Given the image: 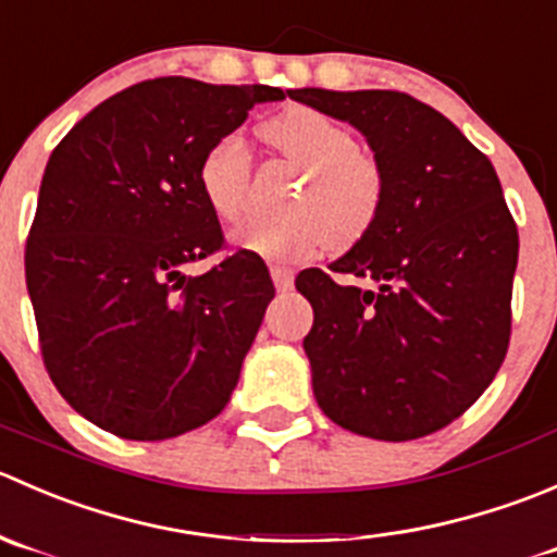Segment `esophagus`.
<instances>
[{"instance_id": "34e87169", "label": "esophagus", "mask_w": 557, "mask_h": 557, "mask_svg": "<svg viewBox=\"0 0 557 557\" xmlns=\"http://www.w3.org/2000/svg\"><path fill=\"white\" fill-rule=\"evenodd\" d=\"M271 278L276 284L278 292H289L292 284H295V273L284 265H271Z\"/></svg>"}]
</instances>
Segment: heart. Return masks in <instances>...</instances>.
I'll return each instance as SVG.
<instances>
[{
  "mask_svg": "<svg viewBox=\"0 0 557 557\" xmlns=\"http://www.w3.org/2000/svg\"><path fill=\"white\" fill-rule=\"evenodd\" d=\"M281 153L306 168L284 216H251L233 230V244L262 260L300 262L324 246L360 240L376 222L384 200V170L373 153L357 148L355 132L311 108H295L268 124ZM251 153L240 132H227L206 148L197 184L213 216L233 222L249 191Z\"/></svg>",
  "mask_w": 557,
  "mask_h": 557,
  "instance_id": "obj_1",
  "label": "heart"
}]
</instances>
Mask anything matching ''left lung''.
<instances>
[{
	"label": "left lung",
	"instance_id": "8db88e82",
	"mask_svg": "<svg viewBox=\"0 0 557 557\" xmlns=\"http://www.w3.org/2000/svg\"><path fill=\"white\" fill-rule=\"evenodd\" d=\"M349 121L384 170L373 227L330 265L295 278L313 308L302 341L317 404L379 442L436 433L490 387L509 349L517 227L490 159L404 91L292 89Z\"/></svg>",
	"mask_w": 557,
	"mask_h": 557
}]
</instances>
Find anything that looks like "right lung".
Masks as SVG:
<instances>
[{
	"label": "right lung",
	"instance_id": "add662e5",
	"mask_svg": "<svg viewBox=\"0 0 557 557\" xmlns=\"http://www.w3.org/2000/svg\"><path fill=\"white\" fill-rule=\"evenodd\" d=\"M273 86L153 78L113 94L53 148L26 240V289L62 398L113 436L162 442L227 406L273 300L235 251L202 276L222 227L197 168Z\"/></svg>",
	"mask_w": 557,
	"mask_h": 557
}]
</instances>
